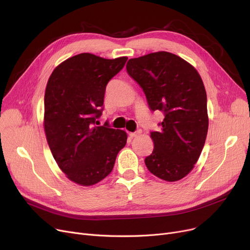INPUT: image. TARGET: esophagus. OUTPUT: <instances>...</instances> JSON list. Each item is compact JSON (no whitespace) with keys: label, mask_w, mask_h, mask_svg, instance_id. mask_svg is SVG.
<instances>
[{"label":"esophagus","mask_w":250,"mask_h":250,"mask_svg":"<svg viewBox=\"0 0 250 250\" xmlns=\"http://www.w3.org/2000/svg\"><path fill=\"white\" fill-rule=\"evenodd\" d=\"M142 134V129L141 128H139V129H137L135 133H129V136L132 137V138H135V137H138V136H140Z\"/></svg>","instance_id":"obj_1"}]
</instances>
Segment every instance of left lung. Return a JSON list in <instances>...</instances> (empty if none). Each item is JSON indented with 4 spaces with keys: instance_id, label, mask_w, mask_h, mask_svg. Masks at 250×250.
Instances as JSON below:
<instances>
[{
    "instance_id": "obj_1",
    "label": "left lung",
    "mask_w": 250,
    "mask_h": 250,
    "mask_svg": "<svg viewBox=\"0 0 250 250\" xmlns=\"http://www.w3.org/2000/svg\"><path fill=\"white\" fill-rule=\"evenodd\" d=\"M127 74L141 86L151 110L163 111L160 132H152L149 171L173 182L187 176L204 148L208 117L207 93L193 65L167 51L128 60Z\"/></svg>"
}]
</instances>
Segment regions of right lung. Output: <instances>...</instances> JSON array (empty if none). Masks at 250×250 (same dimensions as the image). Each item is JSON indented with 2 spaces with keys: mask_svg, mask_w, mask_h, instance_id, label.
<instances>
[{
  "mask_svg": "<svg viewBox=\"0 0 250 250\" xmlns=\"http://www.w3.org/2000/svg\"><path fill=\"white\" fill-rule=\"evenodd\" d=\"M126 60L84 52L61 62L47 81L45 137L60 169L77 185L90 187L106 177L126 144L125 130L108 124L94 125L102 112L105 88Z\"/></svg>",
  "mask_w": 250,
  "mask_h": 250,
  "instance_id": "right-lung-1",
  "label": "right lung"
}]
</instances>
